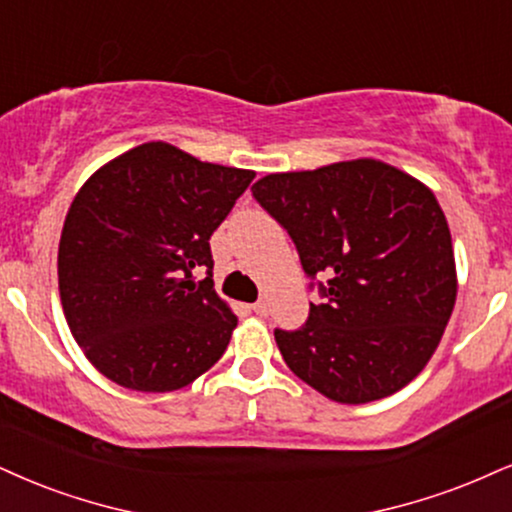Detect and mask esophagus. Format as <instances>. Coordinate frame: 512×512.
<instances>
[{"instance_id": "34e87169", "label": "esophagus", "mask_w": 512, "mask_h": 512, "mask_svg": "<svg viewBox=\"0 0 512 512\" xmlns=\"http://www.w3.org/2000/svg\"><path fill=\"white\" fill-rule=\"evenodd\" d=\"M251 308H254V313H256V315H268V311H270V308H268V301H256V304L251 306Z\"/></svg>"}]
</instances>
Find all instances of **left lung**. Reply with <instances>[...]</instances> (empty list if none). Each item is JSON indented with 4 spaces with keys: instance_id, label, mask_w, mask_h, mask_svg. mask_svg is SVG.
Segmentation results:
<instances>
[{
    "instance_id": "1",
    "label": "left lung",
    "mask_w": 512,
    "mask_h": 512,
    "mask_svg": "<svg viewBox=\"0 0 512 512\" xmlns=\"http://www.w3.org/2000/svg\"><path fill=\"white\" fill-rule=\"evenodd\" d=\"M251 194L292 237L320 294L299 330L275 327L289 370L339 403L406 387L439 346L458 289L449 223L430 189L358 159L266 175Z\"/></svg>"
}]
</instances>
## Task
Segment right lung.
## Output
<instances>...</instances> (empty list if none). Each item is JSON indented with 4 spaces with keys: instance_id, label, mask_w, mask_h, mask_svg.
Here are the masks:
<instances>
[{
    "instance_id": "obj_1",
    "label": "right lung",
    "mask_w": 512,
    "mask_h": 512,
    "mask_svg": "<svg viewBox=\"0 0 512 512\" xmlns=\"http://www.w3.org/2000/svg\"><path fill=\"white\" fill-rule=\"evenodd\" d=\"M251 180L147 142L82 185L59 242L61 306L111 382L175 391L223 356L237 318L213 289L208 239Z\"/></svg>"
}]
</instances>
